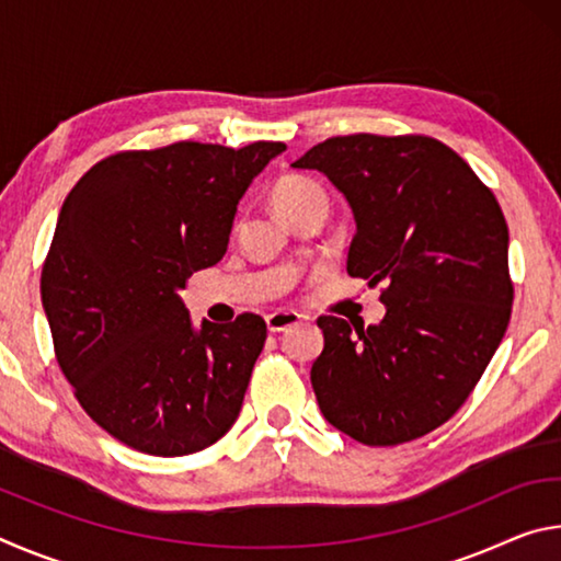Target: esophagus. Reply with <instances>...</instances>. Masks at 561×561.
<instances>
[{
	"instance_id": "obj_1",
	"label": "esophagus",
	"mask_w": 561,
	"mask_h": 561,
	"mask_svg": "<svg viewBox=\"0 0 561 561\" xmlns=\"http://www.w3.org/2000/svg\"><path fill=\"white\" fill-rule=\"evenodd\" d=\"M301 321V314H297V311H272V314H267V329L272 331V334H279V331H287L291 327H297Z\"/></svg>"
}]
</instances>
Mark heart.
<instances>
[{
    "instance_id": "obj_1",
    "label": "heart",
    "mask_w": 561,
    "mask_h": 561,
    "mask_svg": "<svg viewBox=\"0 0 561 561\" xmlns=\"http://www.w3.org/2000/svg\"><path fill=\"white\" fill-rule=\"evenodd\" d=\"M272 207L279 220L289 222L304 213H324L329 207V195L317 180L307 175H284L272 185Z\"/></svg>"
}]
</instances>
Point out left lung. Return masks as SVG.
Returning a JSON list of instances; mask_svg holds the SVG:
<instances>
[{"label":"left lung","instance_id":"8db88e82","mask_svg":"<svg viewBox=\"0 0 561 561\" xmlns=\"http://www.w3.org/2000/svg\"><path fill=\"white\" fill-rule=\"evenodd\" d=\"M291 168L324 173L354 213L351 277L383 284L381 324L319 317L311 386L327 421L398 445L468 401L512 311L505 215L472 168L428 136L329 138Z\"/></svg>","mask_w":561,"mask_h":561}]
</instances>
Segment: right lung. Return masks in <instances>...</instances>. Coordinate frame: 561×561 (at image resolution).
<instances>
[{"instance_id": "right-lung-1", "label": "right lung", "mask_w": 561, "mask_h": 561, "mask_svg": "<svg viewBox=\"0 0 561 561\" xmlns=\"http://www.w3.org/2000/svg\"><path fill=\"white\" fill-rule=\"evenodd\" d=\"M284 144H180L93 165L64 201L42 270L56 360L83 411L128 448L205 450L240 415L267 324L193 327V272L222 260L237 205Z\"/></svg>"}]
</instances>
